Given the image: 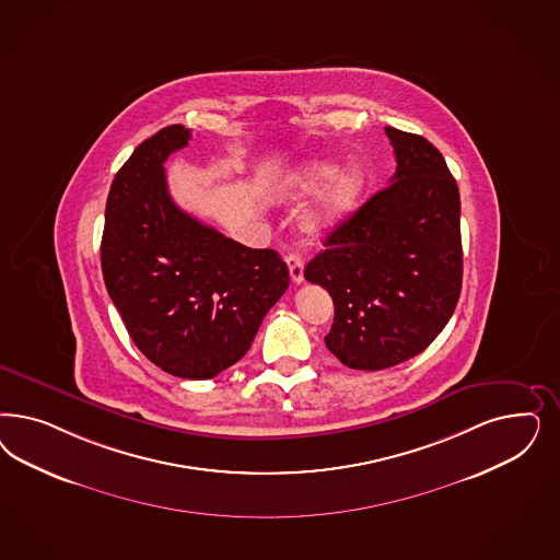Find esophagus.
Wrapping results in <instances>:
<instances>
[{
  "label": "esophagus",
  "mask_w": 560,
  "mask_h": 560,
  "mask_svg": "<svg viewBox=\"0 0 560 560\" xmlns=\"http://www.w3.org/2000/svg\"><path fill=\"white\" fill-rule=\"evenodd\" d=\"M287 264H289L290 280L292 284H301L305 280L303 276V257L301 253H289L287 255Z\"/></svg>",
  "instance_id": "esophagus-1"
}]
</instances>
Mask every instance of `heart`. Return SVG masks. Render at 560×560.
Wrapping results in <instances>:
<instances>
[{
    "instance_id": "1",
    "label": "heart",
    "mask_w": 560,
    "mask_h": 560,
    "mask_svg": "<svg viewBox=\"0 0 560 560\" xmlns=\"http://www.w3.org/2000/svg\"><path fill=\"white\" fill-rule=\"evenodd\" d=\"M299 189L303 194H317L324 189L317 206L303 218V231L322 235L354 212L364 194V177L359 168H338L336 164L311 163L299 175Z\"/></svg>"
}]
</instances>
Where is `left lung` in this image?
Instances as JSON below:
<instances>
[{
  "instance_id": "obj_1",
  "label": "left lung",
  "mask_w": 560,
  "mask_h": 560,
  "mask_svg": "<svg viewBox=\"0 0 560 560\" xmlns=\"http://www.w3.org/2000/svg\"><path fill=\"white\" fill-rule=\"evenodd\" d=\"M396 173L325 238L305 278L334 301L327 350L381 371L420 354L452 319L462 290L459 189L422 136L385 127Z\"/></svg>"
}]
</instances>
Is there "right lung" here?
Masks as SVG:
<instances>
[{
    "label": "right lung",
    "instance_id": "right-lung-1",
    "mask_svg": "<svg viewBox=\"0 0 560 560\" xmlns=\"http://www.w3.org/2000/svg\"><path fill=\"white\" fill-rule=\"evenodd\" d=\"M191 131L163 127L115 175L101 243L113 305L145 359L180 380H212L241 361L289 268L189 217L168 196L164 161Z\"/></svg>",
    "mask_w": 560,
    "mask_h": 560
}]
</instances>
